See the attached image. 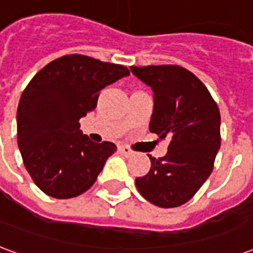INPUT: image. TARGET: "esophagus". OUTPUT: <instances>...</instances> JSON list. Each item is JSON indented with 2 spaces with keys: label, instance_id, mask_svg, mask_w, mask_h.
<instances>
[{
  "label": "esophagus",
  "instance_id": "34e87169",
  "mask_svg": "<svg viewBox=\"0 0 253 253\" xmlns=\"http://www.w3.org/2000/svg\"><path fill=\"white\" fill-rule=\"evenodd\" d=\"M119 152L125 156H131L132 150L128 146H119Z\"/></svg>",
  "mask_w": 253,
  "mask_h": 253
}]
</instances>
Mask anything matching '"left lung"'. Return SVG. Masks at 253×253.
<instances>
[{"label":"left lung","mask_w":253,"mask_h":253,"mask_svg":"<svg viewBox=\"0 0 253 253\" xmlns=\"http://www.w3.org/2000/svg\"><path fill=\"white\" fill-rule=\"evenodd\" d=\"M153 90L149 130L169 138L168 153L149 156L148 173L135 179L139 194L156 206L184 205L210 176L221 146V115L209 89L194 73L177 65L131 66Z\"/></svg>","instance_id":"obj_1"}]
</instances>
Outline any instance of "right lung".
<instances>
[{
    "label": "right lung",
    "mask_w": 253,
    "mask_h": 253,
    "mask_svg": "<svg viewBox=\"0 0 253 253\" xmlns=\"http://www.w3.org/2000/svg\"><path fill=\"white\" fill-rule=\"evenodd\" d=\"M128 74L126 66L70 54L27 85L17 107V143L25 169L44 194L69 199L93 186L116 146L92 142L80 119L96 108L101 89Z\"/></svg>",
    "instance_id": "right-lung-1"
}]
</instances>
